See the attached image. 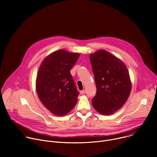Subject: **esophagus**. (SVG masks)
Returning <instances> with one entry per match:
<instances>
[{
    "label": "esophagus",
    "instance_id": "1",
    "mask_svg": "<svg viewBox=\"0 0 157 157\" xmlns=\"http://www.w3.org/2000/svg\"><path fill=\"white\" fill-rule=\"evenodd\" d=\"M79 93H80V94L82 95V94H84L85 93V91H84V90H82V91H80Z\"/></svg>",
    "mask_w": 157,
    "mask_h": 157
}]
</instances>
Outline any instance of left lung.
<instances>
[{
  "instance_id": "1",
  "label": "left lung",
  "mask_w": 157,
  "mask_h": 157,
  "mask_svg": "<svg viewBox=\"0 0 157 157\" xmlns=\"http://www.w3.org/2000/svg\"><path fill=\"white\" fill-rule=\"evenodd\" d=\"M89 58L97 88L92 104L101 114L111 115L130 96L132 83L128 71L122 60L104 50L91 54Z\"/></svg>"
}]
</instances>
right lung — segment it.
Returning <instances> with one entry per match:
<instances>
[{
    "instance_id": "obj_1",
    "label": "right lung",
    "mask_w": 157,
    "mask_h": 157,
    "mask_svg": "<svg viewBox=\"0 0 157 157\" xmlns=\"http://www.w3.org/2000/svg\"><path fill=\"white\" fill-rule=\"evenodd\" d=\"M80 54L61 49L44 58L36 79V91L42 104L56 116H63L73 109L79 92L70 70Z\"/></svg>"
}]
</instances>
